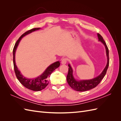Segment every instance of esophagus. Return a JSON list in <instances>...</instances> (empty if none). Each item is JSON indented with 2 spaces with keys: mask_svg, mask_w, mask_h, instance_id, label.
Returning <instances> with one entry per match:
<instances>
[{
  "mask_svg": "<svg viewBox=\"0 0 121 121\" xmlns=\"http://www.w3.org/2000/svg\"><path fill=\"white\" fill-rule=\"evenodd\" d=\"M67 62V58H63V59H62V60H61V64H63V65L66 64Z\"/></svg>",
  "mask_w": 121,
  "mask_h": 121,
  "instance_id": "34e87169",
  "label": "esophagus"
}]
</instances>
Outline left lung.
Here are the masks:
<instances>
[{
  "label": "left lung",
  "mask_w": 121,
  "mask_h": 121,
  "mask_svg": "<svg viewBox=\"0 0 121 121\" xmlns=\"http://www.w3.org/2000/svg\"><path fill=\"white\" fill-rule=\"evenodd\" d=\"M97 37L98 39V41L101 42L104 45L106 55L107 56V63L106 65L104 70L102 71L100 74L96 76V77L89 80H76L74 75H73V70L71 67V65L69 64V72L67 76V82L69 84L72 89L77 91H86L87 90L93 89L94 88L97 86L102 79L104 78V76L107 73V71L108 67L109 65V57H108V49L107 47V44L104 41V40L102 36L99 34H97Z\"/></svg>",
  "instance_id": "left-lung-1"
}]
</instances>
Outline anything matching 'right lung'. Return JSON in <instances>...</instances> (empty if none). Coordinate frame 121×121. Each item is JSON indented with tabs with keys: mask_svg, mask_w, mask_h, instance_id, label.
Wrapping results in <instances>:
<instances>
[{
	"mask_svg": "<svg viewBox=\"0 0 121 121\" xmlns=\"http://www.w3.org/2000/svg\"><path fill=\"white\" fill-rule=\"evenodd\" d=\"M41 29L40 28L32 29L31 30L27 31L22 35L21 37L17 40V41L14 45L13 49V63L14 66V70L17 79L19 80L20 82L22 84L27 88L35 91H39L44 89L47 86L48 83V78L50 77V75L56 69V68L59 67L60 65V61H57L54 62V63L51 64L47 67L45 70L43 72L42 74L38 76L37 77L34 78H29L25 77L22 75L19 69L17 67L16 63V52L17 49V47L19 45L21 39H22L25 36H26L31 33L35 32L36 31L39 30Z\"/></svg>",
	"mask_w": 121,
	"mask_h": 121,
	"instance_id": "right-lung-1",
	"label": "right lung"
}]
</instances>
